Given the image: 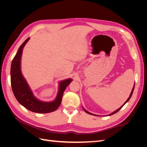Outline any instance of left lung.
Masks as SVG:
<instances>
[{"mask_svg": "<svg viewBox=\"0 0 147 147\" xmlns=\"http://www.w3.org/2000/svg\"><path fill=\"white\" fill-rule=\"evenodd\" d=\"M134 86H135V84H134V87H133V88H132V91H131V94H130V96H129V98L127 99V100L125 102H124V104L121 107H120V108H119L118 109H117V110H115V112H113V113H111V114H110L109 115H113V114H115V113H117L118 112V111L120 110V109H121L122 107H123L124 105H125L126 104V103H127V102L129 101V99H131V96H132V93H133V91H134ZM83 110H84V112H85L86 113H88V114H90V115H94V114H92V113H90V112H88V111L87 110H86L85 109H84V108H83ZM96 116H97V115H96Z\"/></svg>", "mask_w": 147, "mask_h": 147, "instance_id": "1", "label": "left lung"}]
</instances>
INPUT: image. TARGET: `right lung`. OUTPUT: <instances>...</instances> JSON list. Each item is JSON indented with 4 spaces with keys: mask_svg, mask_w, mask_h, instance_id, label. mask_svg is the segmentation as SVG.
I'll return each instance as SVG.
<instances>
[{
    "mask_svg": "<svg viewBox=\"0 0 147 147\" xmlns=\"http://www.w3.org/2000/svg\"><path fill=\"white\" fill-rule=\"evenodd\" d=\"M29 40V38L26 39L20 47L12 61L10 75L11 85L13 92L19 103L31 112L39 113H46L54 112L59 107L65 88L72 81V80L68 78L59 83V91L55 100L48 102L40 101L37 99L34 96L21 71L22 52H23L24 47Z\"/></svg>",
    "mask_w": 147,
    "mask_h": 147,
    "instance_id": "add662e5",
    "label": "right lung"
}]
</instances>
